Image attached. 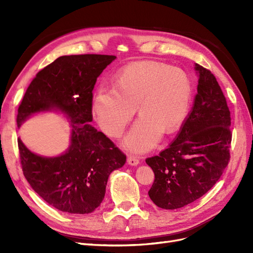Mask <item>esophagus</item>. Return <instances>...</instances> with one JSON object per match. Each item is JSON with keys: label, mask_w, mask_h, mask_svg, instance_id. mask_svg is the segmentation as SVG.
<instances>
[{"label": "esophagus", "mask_w": 253, "mask_h": 253, "mask_svg": "<svg viewBox=\"0 0 253 253\" xmlns=\"http://www.w3.org/2000/svg\"><path fill=\"white\" fill-rule=\"evenodd\" d=\"M127 164L129 166H137L139 164V159L137 158L136 156H133V155H129L127 157Z\"/></svg>", "instance_id": "34e87169"}]
</instances>
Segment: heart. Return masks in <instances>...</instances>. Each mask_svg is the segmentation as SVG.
<instances>
[{
  "instance_id": "heart-1",
  "label": "heart",
  "mask_w": 253,
  "mask_h": 253,
  "mask_svg": "<svg viewBox=\"0 0 253 253\" xmlns=\"http://www.w3.org/2000/svg\"><path fill=\"white\" fill-rule=\"evenodd\" d=\"M191 96L192 84L185 71L142 61L121 68L115 76L114 87L101 86L96 90L93 111L103 131L119 137L137 106L140 118L124 143L131 151L145 152L158 142L162 133L171 134L181 126Z\"/></svg>"
}]
</instances>
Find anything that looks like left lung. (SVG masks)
I'll list each match as a JSON object with an SVG mask.
<instances>
[{
  "mask_svg": "<svg viewBox=\"0 0 253 253\" xmlns=\"http://www.w3.org/2000/svg\"><path fill=\"white\" fill-rule=\"evenodd\" d=\"M197 94L175 140L145 159L155 175L149 196L159 208H182L215 185L230 160V111L214 75L195 64Z\"/></svg>",
  "mask_w": 253,
  "mask_h": 253,
  "instance_id": "left-lung-1",
  "label": "left lung"
}]
</instances>
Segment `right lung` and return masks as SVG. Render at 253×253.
Wrapping results in <instances>:
<instances>
[{
    "mask_svg": "<svg viewBox=\"0 0 253 253\" xmlns=\"http://www.w3.org/2000/svg\"><path fill=\"white\" fill-rule=\"evenodd\" d=\"M115 59L108 55L59 57L36 75L19 106L18 126L40 112L61 111L71 119V144L59 156L37 155L18 139L23 174L30 187L62 212H93L103 201L110 174L126 164L124 153L89 125L91 91Z\"/></svg>",
    "mask_w": 253,
    "mask_h": 253,
    "instance_id": "right-lung-1",
    "label": "right lung"
}]
</instances>
